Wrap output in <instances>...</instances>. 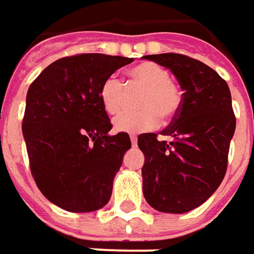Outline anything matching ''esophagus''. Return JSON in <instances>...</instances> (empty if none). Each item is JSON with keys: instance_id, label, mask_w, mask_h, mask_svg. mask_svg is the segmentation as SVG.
<instances>
[{"instance_id": "esophagus-1", "label": "esophagus", "mask_w": 254, "mask_h": 254, "mask_svg": "<svg viewBox=\"0 0 254 254\" xmlns=\"http://www.w3.org/2000/svg\"><path fill=\"white\" fill-rule=\"evenodd\" d=\"M129 138H130V142H132V147H135V145H136V142H138V138H136V135H130Z\"/></svg>"}]
</instances>
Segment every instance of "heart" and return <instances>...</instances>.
I'll use <instances>...</instances> for the list:
<instances>
[{"instance_id": "obj_1", "label": "heart", "mask_w": 254, "mask_h": 254, "mask_svg": "<svg viewBox=\"0 0 254 254\" xmlns=\"http://www.w3.org/2000/svg\"><path fill=\"white\" fill-rule=\"evenodd\" d=\"M127 86L116 77H107L102 82L99 97L103 109L109 115H118L129 103L130 93H141L136 97L133 112L119 115L113 125L119 132L150 130L160 124V118L169 121L177 115L182 106V91L170 80V72L160 64L141 62L127 71Z\"/></svg>"}]
</instances>
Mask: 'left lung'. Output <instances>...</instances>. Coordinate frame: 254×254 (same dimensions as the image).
Instances as JSON below:
<instances>
[{
	"instance_id": "obj_1",
	"label": "left lung",
	"mask_w": 254,
	"mask_h": 254,
	"mask_svg": "<svg viewBox=\"0 0 254 254\" xmlns=\"http://www.w3.org/2000/svg\"><path fill=\"white\" fill-rule=\"evenodd\" d=\"M169 68L183 94L182 106L161 135L141 133L144 152L142 190L160 212L185 214L202 205L221 185L228 163L230 142L236 130L231 93L218 74L197 59L180 54L147 55Z\"/></svg>"
}]
</instances>
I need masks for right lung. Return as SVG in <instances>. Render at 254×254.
I'll list each match as a JSON object with an SVG mask.
<instances>
[{
    "label": "right lung",
    "instance_id": "right-lung-1",
    "mask_svg": "<svg viewBox=\"0 0 254 254\" xmlns=\"http://www.w3.org/2000/svg\"><path fill=\"white\" fill-rule=\"evenodd\" d=\"M133 59L103 54L65 57L46 66L27 91L23 135L32 176L43 196L69 212L103 208L130 148L127 132L109 135L99 90Z\"/></svg>",
    "mask_w": 254,
    "mask_h": 254
}]
</instances>
